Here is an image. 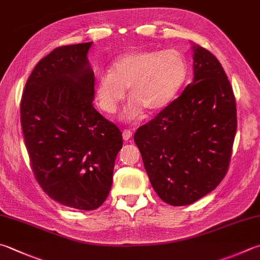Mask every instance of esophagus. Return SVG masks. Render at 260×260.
<instances>
[{
  "mask_svg": "<svg viewBox=\"0 0 260 260\" xmlns=\"http://www.w3.org/2000/svg\"><path fill=\"white\" fill-rule=\"evenodd\" d=\"M122 137H123V139L125 141L130 140L131 137H132V131L130 129H123V130H122Z\"/></svg>",
  "mask_w": 260,
  "mask_h": 260,
  "instance_id": "esophagus-1",
  "label": "esophagus"
}]
</instances>
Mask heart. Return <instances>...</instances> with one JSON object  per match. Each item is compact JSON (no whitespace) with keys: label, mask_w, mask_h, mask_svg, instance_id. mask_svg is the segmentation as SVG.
<instances>
[{"label":"heart","mask_w":260,"mask_h":260,"mask_svg":"<svg viewBox=\"0 0 260 260\" xmlns=\"http://www.w3.org/2000/svg\"><path fill=\"white\" fill-rule=\"evenodd\" d=\"M187 73L183 54L173 48L124 53L114 61L111 71H102L96 77V103L105 113L113 114L128 87L131 102L125 117L136 120L141 107L155 112L168 105L182 87Z\"/></svg>","instance_id":"obj_1"}]
</instances>
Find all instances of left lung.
Instances as JSON below:
<instances>
[{
  "label": "left lung",
  "instance_id": "1",
  "mask_svg": "<svg viewBox=\"0 0 260 260\" xmlns=\"http://www.w3.org/2000/svg\"><path fill=\"white\" fill-rule=\"evenodd\" d=\"M193 81L135 134L158 197L190 205L213 191L226 174L237 132V105L222 64L193 46Z\"/></svg>",
  "mask_w": 260,
  "mask_h": 260
}]
</instances>
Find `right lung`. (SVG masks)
Listing matches in <instances>:
<instances>
[{
  "label": "right lung",
  "instance_id": "right-lung-1",
  "mask_svg": "<svg viewBox=\"0 0 260 260\" xmlns=\"http://www.w3.org/2000/svg\"><path fill=\"white\" fill-rule=\"evenodd\" d=\"M90 43L60 46L29 76L20 119L31 170L42 189L63 206L92 210L109 196L122 134L92 105Z\"/></svg>",
  "mask_w": 260,
  "mask_h": 260
}]
</instances>
